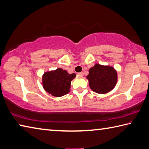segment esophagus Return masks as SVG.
I'll use <instances>...</instances> for the list:
<instances>
[{
	"label": "esophagus",
	"mask_w": 149,
	"mask_h": 149,
	"mask_svg": "<svg viewBox=\"0 0 149 149\" xmlns=\"http://www.w3.org/2000/svg\"><path fill=\"white\" fill-rule=\"evenodd\" d=\"M77 74L79 75H81V76H83V75H84L83 72H79V73H77Z\"/></svg>",
	"instance_id": "1"
}]
</instances>
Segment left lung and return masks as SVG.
<instances>
[{
    "mask_svg": "<svg viewBox=\"0 0 149 149\" xmlns=\"http://www.w3.org/2000/svg\"><path fill=\"white\" fill-rule=\"evenodd\" d=\"M86 78L92 90L97 93L105 94L115 86L117 73L113 67L96 64L89 70Z\"/></svg>",
    "mask_w": 149,
    "mask_h": 149,
    "instance_id": "obj_1",
    "label": "left lung"
}]
</instances>
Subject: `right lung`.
Masks as SVG:
<instances>
[{
	"label": "right lung",
	"instance_id": "right-lung-1",
	"mask_svg": "<svg viewBox=\"0 0 149 149\" xmlns=\"http://www.w3.org/2000/svg\"><path fill=\"white\" fill-rule=\"evenodd\" d=\"M75 77V74H70L66 70L58 68L55 71L45 72L43 75V86L51 95L63 96L68 93L71 81Z\"/></svg>",
	"mask_w": 149,
	"mask_h": 149
}]
</instances>
